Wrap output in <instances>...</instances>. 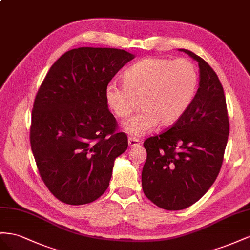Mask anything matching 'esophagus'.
Here are the masks:
<instances>
[{
	"label": "esophagus",
	"instance_id": "34e87169",
	"mask_svg": "<svg viewBox=\"0 0 250 250\" xmlns=\"http://www.w3.org/2000/svg\"><path fill=\"white\" fill-rule=\"evenodd\" d=\"M140 145V140L138 138H135V137H130L129 138V146H138Z\"/></svg>",
	"mask_w": 250,
	"mask_h": 250
}]
</instances>
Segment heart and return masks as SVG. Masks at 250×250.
<instances>
[{
  "label": "heart",
  "mask_w": 250,
  "mask_h": 250,
  "mask_svg": "<svg viewBox=\"0 0 250 250\" xmlns=\"http://www.w3.org/2000/svg\"><path fill=\"white\" fill-rule=\"evenodd\" d=\"M198 87V69L189 60L148 58L127 69L124 83H109L104 94L118 117L129 116L140 102L142 110L127 118L124 127L141 136L158 124L169 126L178 123L194 102Z\"/></svg>",
  "instance_id": "1"
}]
</instances>
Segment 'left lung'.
<instances>
[{
	"label": "left lung",
	"mask_w": 250,
	"mask_h": 250,
	"mask_svg": "<svg viewBox=\"0 0 250 250\" xmlns=\"http://www.w3.org/2000/svg\"><path fill=\"white\" fill-rule=\"evenodd\" d=\"M200 68V87L184 116L168 130L145 140L146 161L142 189L167 210L196 203L215 182L229 134L224 90L218 75L200 56L180 49Z\"/></svg>",
	"instance_id": "1"
}]
</instances>
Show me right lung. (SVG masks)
Returning <instances> with one entry per match:
<instances>
[{
	"instance_id": "add662e5",
	"label": "right lung",
	"mask_w": 250,
	"mask_h": 250,
	"mask_svg": "<svg viewBox=\"0 0 250 250\" xmlns=\"http://www.w3.org/2000/svg\"><path fill=\"white\" fill-rule=\"evenodd\" d=\"M134 55L82 47L50 68L33 103L30 146L42 180L60 201H95L109 187L114 160L127 148L105 102V88Z\"/></svg>"
}]
</instances>
